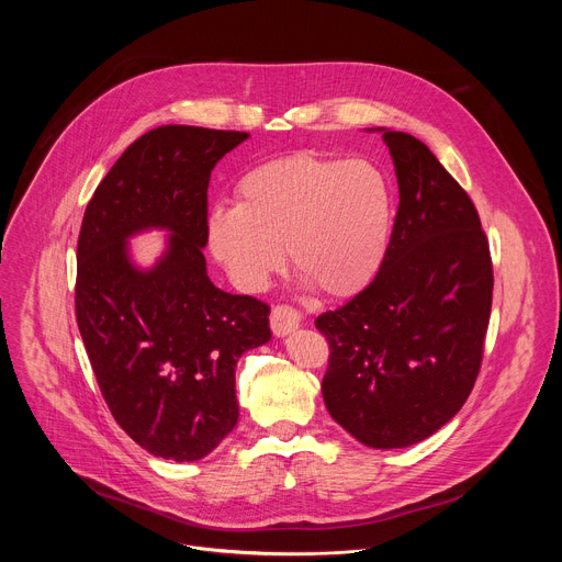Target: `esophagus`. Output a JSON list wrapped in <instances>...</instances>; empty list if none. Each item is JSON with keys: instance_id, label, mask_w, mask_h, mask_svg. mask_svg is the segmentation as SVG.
Wrapping results in <instances>:
<instances>
[{"instance_id": "esophagus-1", "label": "esophagus", "mask_w": 562, "mask_h": 562, "mask_svg": "<svg viewBox=\"0 0 562 562\" xmlns=\"http://www.w3.org/2000/svg\"><path fill=\"white\" fill-rule=\"evenodd\" d=\"M300 327V313L293 306L286 304H278L271 311V331L278 338H284L289 334H293Z\"/></svg>"}]
</instances>
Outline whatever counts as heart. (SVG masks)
Listing matches in <instances>:
<instances>
[{"label": "heart", "mask_w": 562, "mask_h": 562, "mask_svg": "<svg viewBox=\"0 0 562 562\" xmlns=\"http://www.w3.org/2000/svg\"><path fill=\"white\" fill-rule=\"evenodd\" d=\"M235 206L209 215L213 258L245 291L284 267L329 297L362 291L382 267L395 217L389 176L371 159L297 153L269 159L235 187Z\"/></svg>", "instance_id": "1"}]
</instances>
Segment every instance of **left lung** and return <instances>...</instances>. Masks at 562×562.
Returning a JSON list of instances; mask_svg holds the SVG:
<instances>
[{
  "mask_svg": "<svg viewBox=\"0 0 562 562\" xmlns=\"http://www.w3.org/2000/svg\"><path fill=\"white\" fill-rule=\"evenodd\" d=\"M373 131V128H369ZM400 204L378 276L317 315L329 340L323 397L331 418L373 449L423 442L464 405L483 362L494 271L464 189L429 146L378 128Z\"/></svg>",
  "mask_w": 562,
  "mask_h": 562,
  "instance_id": "left-lung-1",
  "label": "left lung"
}]
</instances>
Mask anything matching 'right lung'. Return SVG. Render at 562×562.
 Returning a JSON list of instances; mask_svg holds the SVG:
<instances>
[{
  "instance_id": "right-lung-1",
  "label": "right lung",
  "mask_w": 562,
  "mask_h": 562,
  "mask_svg": "<svg viewBox=\"0 0 562 562\" xmlns=\"http://www.w3.org/2000/svg\"><path fill=\"white\" fill-rule=\"evenodd\" d=\"M249 133L167 124L135 139L95 189L77 239L75 313L117 425L148 453L193 462L237 425L239 356L271 340L269 306L206 276V191ZM167 229L150 270L127 237Z\"/></svg>"
}]
</instances>
